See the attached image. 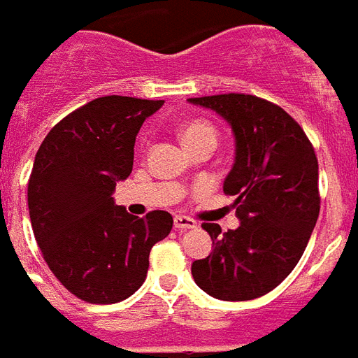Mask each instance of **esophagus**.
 Returning a JSON list of instances; mask_svg holds the SVG:
<instances>
[{"label":"esophagus","mask_w":358,"mask_h":358,"mask_svg":"<svg viewBox=\"0 0 358 358\" xmlns=\"http://www.w3.org/2000/svg\"><path fill=\"white\" fill-rule=\"evenodd\" d=\"M174 227L176 229H195L197 222L193 218H187V216H174Z\"/></svg>","instance_id":"1"}]
</instances>
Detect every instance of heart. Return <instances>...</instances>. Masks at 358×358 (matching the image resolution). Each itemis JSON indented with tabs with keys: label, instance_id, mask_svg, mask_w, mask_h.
I'll use <instances>...</instances> for the list:
<instances>
[{
	"label": "heart",
	"instance_id": "1",
	"mask_svg": "<svg viewBox=\"0 0 358 358\" xmlns=\"http://www.w3.org/2000/svg\"><path fill=\"white\" fill-rule=\"evenodd\" d=\"M203 138H214V129L210 125H206V123L192 121V123H187V125L182 129V140H184V144L186 145Z\"/></svg>",
	"mask_w": 358,
	"mask_h": 358
}]
</instances>
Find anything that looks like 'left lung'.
<instances>
[{"instance_id": "8db88e82", "label": "left lung", "mask_w": 358, "mask_h": 358, "mask_svg": "<svg viewBox=\"0 0 358 358\" xmlns=\"http://www.w3.org/2000/svg\"><path fill=\"white\" fill-rule=\"evenodd\" d=\"M222 115L235 134L224 193L237 195V229L203 224L213 252L192 264L213 298L245 301L271 292L306 250L320 210L319 163L306 132L280 106L252 94L189 98Z\"/></svg>"}]
</instances>
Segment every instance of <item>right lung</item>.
Returning a JSON list of instances; mask_svg holds the SVG:
<instances>
[{
  "label": "right lung",
  "mask_w": 358,
  "mask_h": 358,
  "mask_svg": "<svg viewBox=\"0 0 358 358\" xmlns=\"http://www.w3.org/2000/svg\"><path fill=\"white\" fill-rule=\"evenodd\" d=\"M163 104L94 98L52 127L36 153L28 182L31 229L49 269L79 300H127L145 280L152 246L171 233L169 213L138 218L112 197L132 172L140 127Z\"/></svg>",
  "instance_id": "1"
}]
</instances>
